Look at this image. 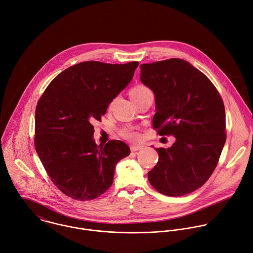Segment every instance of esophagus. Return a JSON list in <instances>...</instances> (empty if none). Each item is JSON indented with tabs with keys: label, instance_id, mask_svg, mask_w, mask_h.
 <instances>
[{
	"label": "esophagus",
	"instance_id": "34e87169",
	"mask_svg": "<svg viewBox=\"0 0 253 253\" xmlns=\"http://www.w3.org/2000/svg\"><path fill=\"white\" fill-rule=\"evenodd\" d=\"M141 149H143V146H140V145H131L130 146L131 152H136V151H139Z\"/></svg>",
	"mask_w": 253,
	"mask_h": 253
}]
</instances>
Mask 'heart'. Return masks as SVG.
Returning <instances> with one entry per match:
<instances>
[{"instance_id": "1", "label": "heart", "mask_w": 253, "mask_h": 253, "mask_svg": "<svg viewBox=\"0 0 253 253\" xmlns=\"http://www.w3.org/2000/svg\"><path fill=\"white\" fill-rule=\"evenodd\" d=\"M147 90H148V88L145 87V86H142V85L134 86V87H132V88L130 89V91H129L130 98L133 99V98H135L136 96L142 94L143 92H145V91H147ZM111 104H112V103H111ZM120 134H121V136H122L124 139H126V140H128V141H131V142H138V141H140V138H141L139 132H137L136 130H133V129H123Z\"/></svg>"}]
</instances>
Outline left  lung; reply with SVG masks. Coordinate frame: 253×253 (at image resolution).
<instances>
[{"instance_id":"8db88e82","label":"left lung","mask_w":253,"mask_h":253,"mask_svg":"<svg viewBox=\"0 0 253 253\" xmlns=\"http://www.w3.org/2000/svg\"><path fill=\"white\" fill-rule=\"evenodd\" d=\"M141 67V81L156 97L153 128L175 136L170 148H157L159 160L148 173L155 190L180 197L211 176L225 143L223 101L212 82L190 62L170 58Z\"/></svg>"}]
</instances>
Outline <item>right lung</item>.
I'll return each instance as SVG.
<instances>
[{
	"label": "right lung",
	"mask_w": 253,
	"mask_h": 253,
	"mask_svg": "<svg viewBox=\"0 0 253 253\" xmlns=\"http://www.w3.org/2000/svg\"><path fill=\"white\" fill-rule=\"evenodd\" d=\"M138 61H83L60 72L36 108L35 147L51 182L67 197L91 201L113 184L116 164L129 156L127 144L97 146L93 123L132 80Z\"/></svg>",
	"instance_id": "add662e5"
}]
</instances>
